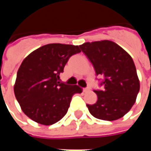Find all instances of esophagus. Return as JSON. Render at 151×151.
Masks as SVG:
<instances>
[{
    "mask_svg": "<svg viewBox=\"0 0 151 151\" xmlns=\"http://www.w3.org/2000/svg\"><path fill=\"white\" fill-rule=\"evenodd\" d=\"M88 91H90V88H88V87H87V88H84L83 89V92H88Z\"/></svg>",
    "mask_w": 151,
    "mask_h": 151,
    "instance_id": "esophagus-1",
    "label": "esophagus"
}]
</instances>
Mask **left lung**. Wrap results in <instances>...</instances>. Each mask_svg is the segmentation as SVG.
I'll use <instances>...</instances> for the list:
<instances>
[{
	"mask_svg": "<svg viewBox=\"0 0 151 151\" xmlns=\"http://www.w3.org/2000/svg\"><path fill=\"white\" fill-rule=\"evenodd\" d=\"M79 47L92 63L96 75L104 76V91H94L98 100L95 104H86L90 113L109 121L123 117L136 102L140 90L132 57L110 40L87 42Z\"/></svg>",
	"mask_w": 151,
	"mask_h": 151,
	"instance_id": "left-lung-1",
	"label": "left lung"
}]
</instances>
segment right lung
Listing matches in <instances>:
<instances>
[{
    "instance_id": "1",
    "label": "right lung",
    "mask_w": 151,
    "mask_h": 151,
    "mask_svg": "<svg viewBox=\"0 0 151 151\" xmlns=\"http://www.w3.org/2000/svg\"><path fill=\"white\" fill-rule=\"evenodd\" d=\"M78 46L49 43L30 53L22 62L15 81V97L22 110L35 122L51 125L67 113L73 95L82 93L77 85L59 82L69 57Z\"/></svg>"
}]
</instances>
